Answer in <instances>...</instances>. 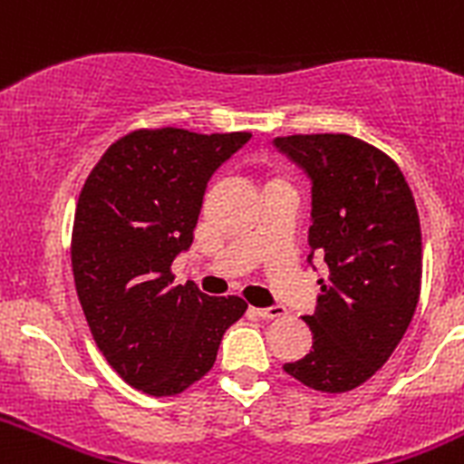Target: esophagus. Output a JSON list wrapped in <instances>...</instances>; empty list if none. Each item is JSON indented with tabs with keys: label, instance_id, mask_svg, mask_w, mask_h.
Segmentation results:
<instances>
[{
	"label": "esophagus",
	"instance_id": "obj_1",
	"mask_svg": "<svg viewBox=\"0 0 464 464\" xmlns=\"http://www.w3.org/2000/svg\"><path fill=\"white\" fill-rule=\"evenodd\" d=\"M256 315L265 318V321H276V318H283V315H288V311L283 309V306H272V309H253Z\"/></svg>",
	"mask_w": 464,
	"mask_h": 464
}]
</instances>
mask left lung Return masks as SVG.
Segmentation results:
<instances>
[{
	"mask_svg": "<svg viewBox=\"0 0 464 464\" xmlns=\"http://www.w3.org/2000/svg\"><path fill=\"white\" fill-rule=\"evenodd\" d=\"M274 146L311 179L309 246L330 269L315 314L304 315L314 351L283 370L318 392H348L388 362L416 311V202L395 160L358 137L293 134Z\"/></svg>",
	"mask_w": 464,
	"mask_h": 464,
	"instance_id": "1",
	"label": "left lung"
}]
</instances>
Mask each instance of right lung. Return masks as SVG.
<instances>
[{
	"label": "right lung",
	"mask_w": 464,
	"mask_h": 464,
	"mask_svg": "<svg viewBox=\"0 0 464 464\" xmlns=\"http://www.w3.org/2000/svg\"><path fill=\"white\" fill-rule=\"evenodd\" d=\"M248 139L143 127L111 143L85 179L72 232L76 293L106 362L146 395H179L208 374L248 309L171 274L195 239L207 181Z\"/></svg>",
	"instance_id": "add662e5"
}]
</instances>
